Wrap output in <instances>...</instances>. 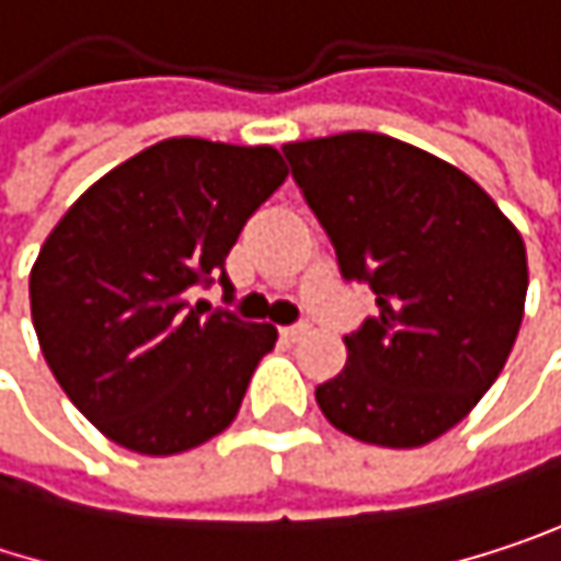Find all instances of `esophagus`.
Instances as JSON below:
<instances>
[{
  "mask_svg": "<svg viewBox=\"0 0 561 561\" xmlns=\"http://www.w3.org/2000/svg\"><path fill=\"white\" fill-rule=\"evenodd\" d=\"M308 331H311V324L298 321V324H288V328H282V337H285V341H298V337H305Z\"/></svg>",
  "mask_w": 561,
  "mask_h": 561,
  "instance_id": "1",
  "label": "esophagus"
}]
</instances>
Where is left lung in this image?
Returning <instances> with one entry per match:
<instances>
[{
	"instance_id": "8db88e82",
	"label": "left lung",
	"mask_w": 561,
	"mask_h": 561,
	"mask_svg": "<svg viewBox=\"0 0 561 561\" xmlns=\"http://www.w3.org/2000/svg\"><path fill=\"white\" fill-rule=\"evenodd\" d=\"M282 152L341 276L377 295V314L344 337L347 367L314 390L324 419L357 442L428 445L504 370L529 285L523 237L478 181L390 136Z\"/></svg>"
}]
</instances>
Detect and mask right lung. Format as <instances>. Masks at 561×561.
I'll use <instances>...</instances> for the list:
<instances>
[{
  "label": "right lung",
  "mask_w": 561,
  "mask_h": 561,
  "mask_svg": "<svg viewBox=\"0 0 561 561\" xmlns=\"http://www.w3.org/2000/svg\"><path fill=\"white\" fill-rule=\"evenodd\" d=\"M273 146L165 139L90 184L45 240L32 321L67 399L116 445L178 455L240 412L273 324L191 305L285 181Z\"/></svg>",
  "instance_id": "right-lung-1"
}]
</instances>
